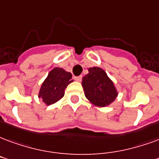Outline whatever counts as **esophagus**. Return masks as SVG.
Here are the masks:
<instances>
[{
	"mask_svg": "<svg viewBox=\"0 0 159 159\" xmlns=\"http://www.w3.org/2000/svg\"><path fill=\"white\" fill-rule=\"evenodd\" d=\"M82 78H83V76H74V79L77 81V82H81L82 81Z\"/></svg>",
	"mask_w": 159,
	"mask_h": 159,
	"instance_id": "34e87169",
	"label": "esophagus"
}]
</instances>
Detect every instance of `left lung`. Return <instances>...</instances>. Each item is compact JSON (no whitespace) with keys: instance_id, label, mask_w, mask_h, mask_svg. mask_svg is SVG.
Instances as JSON below:
<instances>
[{"instance_id":"left-lung-1","label":"left lung","mask_w":159,"mask_h":159,"mask_svg":"<svg viewBox=\"0 0 159 159\" xmlns=\"http://www.w3.org/2000/svg\"><path fill=\"white\" fill-rule=\"evenodd\" d=\"M82 85L86 98L96 106H108L118 95L112 81L99 67L89 68V74L83 76Z\"/></svg>"}]
</instances>
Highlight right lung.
I'll return each instance as SVG.
<instances>
[{
	"label": "right lung",
	"mask_w": 159,
	"mask_h": 159,
	"mask_svg": "<svg viewBox=\"0 0 159 159\" xmlns=\"http://www.w3.org/2000/svg\"><path fill=\"white\" fill-rule=\"evenodd\" d=\"M71 74L62 68L56 67L50 71L43 81L39 90V97L41 98L47 105L59 101L65 94V89L71 80Z\"/></svg>",
	"instance_id": "right-lung-1"
}]
</instances>
